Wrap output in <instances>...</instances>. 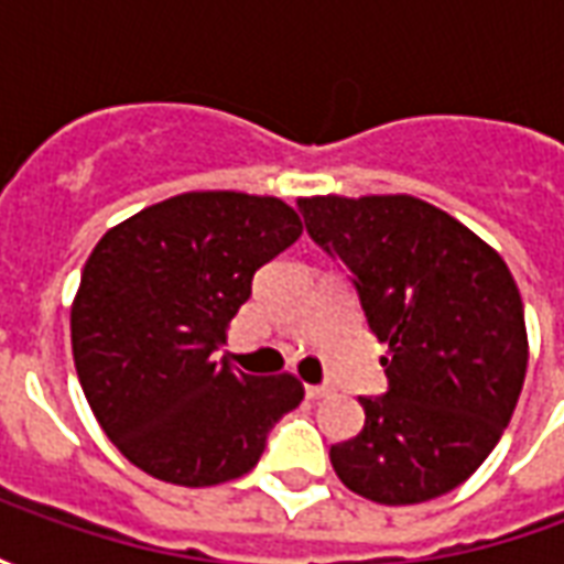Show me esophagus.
Here are the masks:
<instances>
[{
    "mask_svg": "<svg viewBox=\"0 0 564 564\" xmlns=\"http://www.w3.org/2000/svg\"><path fill=\"white\" fill-rule=\"evenodd\" d=\"M326 392H329V387H323V383H307L305 387L307 399H323Z\"/></svg>",
    "mask_w": 564,
    "mask_h": 564,
    "instance_id": "obj_1",
    "label": "esophagus"
}]
</instances>
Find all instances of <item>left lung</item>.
<instances>
[{
	"mask_svg": "<svg viewBox=\"0 0 564 564\" xmlns=\"http://www.w3.org/2000/svg\"><path fill=\"white\" fill-rule=\"evenodd\" d=\"M299 210L390 344L387 392L359 395L366 425L332 444V468L378 505L444 496L492 453L525 380V314L505 259L414 196H314Z\"/></svg>",
	"mask_w": 564,
	"mask_h": 564,
	"instance_id": "1",
	"label": "left lung"
}]
</instances>
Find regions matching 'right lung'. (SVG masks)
Returning a JSON list of instances; mask_svg holds the SVG:
<instances>
[{
  "label": "right lung",
  "instance_id": "obj_1",
  "mask_svg": "<svg viewBox=\"0 0 564 564\" xmlns=\"http://www.w3.org/2000/svg\"><path fill=\"white\" fill-rule=\"evenodd\" d=\"M299 235L281 198L214 189L150 205L93 247L72 354L93 414L135 468L177 486L235 480L305 399L293 375L214 359L253 274Z\"/></svg>",
  "mask_w": 564,
  "mask_h": 564
}]
</instances>
